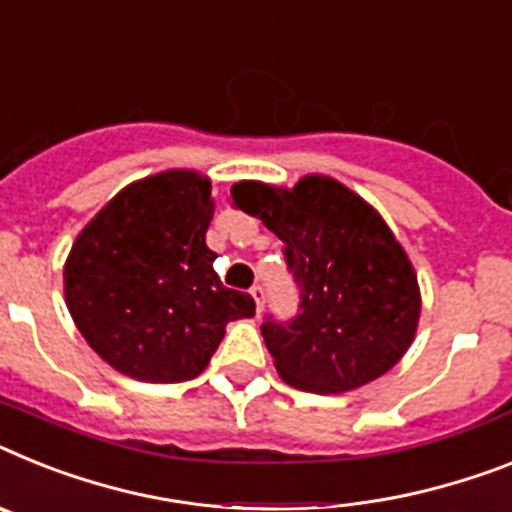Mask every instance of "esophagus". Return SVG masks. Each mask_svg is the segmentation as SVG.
<instances>
[{
  "instance_id": "obj_1",
  "label": "esophagus",
  "mask_w": 512,
  "mask_h": 512,
  "mask_svg": "<svg viewBox=\"0 0 512 512\" xmlns=\"http://www.w3.org/2000/svg\"><path fill=\"white\" fill-rule=\"evenodd\" d=\"M249 294H252V299H255L257 315H260V312H263V307H265V289H263V286H252V291H249Z\"/></svg>"
}]
</instances>
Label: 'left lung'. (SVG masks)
I'll return each instance as SVG.
<instances>
[{
	"mask_svg": "<svg viewBox=\"0 0 512 512\" xmlns=\"http://www.w3.org/2000/svg\"><path fill=\"white\" fill-rule=\"evenodd\" d=\"M231 200L281 239L299 286V315L268 317L260 328L283 380L307 393H346L398 364L416 336L422 294L372 205L320 174L291 190L239 182Z\"/></svg>",
	"mask_w": 512,
	"mask_h": 512,
	"instance_id": "1",
	"label": "left lung"
}]
</instances>
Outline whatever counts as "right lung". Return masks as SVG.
Returning a JSON list of instances; mask_svg holds the SVG:
<instances>
[{"mask_svg":"<svg viewBox=\"0 0 512 512\" xmlns=\"http://www.w3.org/2000/svg\"><path fill=\"white\" fill-rule=\"evenodd\" d=\"M210 179L171 169L132 182L77 234L64 299L103 362L143 382H184L208 367L226 322L255 299L226 289L205 244Z\"/></svg>","mask_w":512,"mask_h":512,"instance_id":"add662e5","label":"right lung"}]
</instances>
